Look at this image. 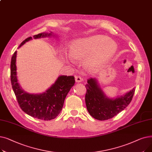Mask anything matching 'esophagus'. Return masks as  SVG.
Wrapping results in <instances>:
<instances>
[{
	"label": "esophagus",
	"instance_id": "1",
	"mask_svg": "<svg viewBox=\"0 0 152 152\" xmlns=\"http://www.w3.org/2000/svg\"><path fill=\"white\" fill-rule=\"evenodd\" d=\"M75 81L76 83H80L83 81V78L79 75H75Z\"/></svg>",
	"mask_w": 152,
	"mask_h": 152
}]
</instances>
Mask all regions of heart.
<instances>
[{"mask_svg": "<svg viewBox=\"0 0 152 152\" xmlns=\"http://www.w3.org/2000/svg\"><path fill=\"white\" fill-rule=\"evenodd\" d=\"M117 50L116 44L102 35L92 36L72 42L68 48L70 57L76 60H85L86 66L95 69L109 60Z\"/></svg>", "mask_w": 152, "mask_h": 152, "instance_id": "1", "label": "heart"}]
</instances>
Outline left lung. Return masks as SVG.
<instances>
[{
	"mask_svg": "<svg viewBox=\"0 0 152 152\" xmlns=\"http://www.w3.org/2000/svg\"><path fill=\"white\" fill-rule=\"evenodd\" d=\"M85 101L87 111L100 121L112 118L126 108L131 103L135 92L134 88L123 96L115 99H108L99 87L95 78L87 79Z\"/></svg>",
	"mask_w": 152,
	"mask_h": 152,
	"instance_id": "obj_1",
	"label": "left lung"
}]
</instances>
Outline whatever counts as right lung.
<instances>
[{
    "label": "right lung",
    "mask_w": 152,
    "mask_h": 152,
    "mask_svg": "<svg viewBox=\"0 0 152 152\" xmlns=\"http://www.w3.org/2000/svg\"><path fill=\"white\" fill-rule=\"evenodd\" d=\"M51 33H40L34 35V39L50 36ZM32 39L28 37L20 47ZM17 51L12 55L10 64V79L13 92L21 110L35 118L48 121L57 117L62 110L64 101L71 87L75 83L73 76H60L45 92L29 94L23 91L18 83L16 66Z\"/></svg>",
    "instance_id": "right-lung-1"
}]
</instances>
